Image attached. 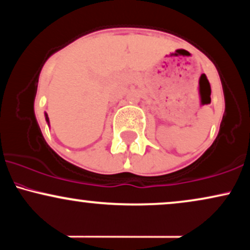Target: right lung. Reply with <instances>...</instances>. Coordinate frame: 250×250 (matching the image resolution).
Here are the masks:
<instances>
[{
  "instance_id": "add662e5",
  "label": "right lung",
  "mask_w": 250,
  "mask_h": 250,
  "mask_svg": "<svg viewBox=\"0 0 250 250\" xmlns=\"http://www.w3.org/2000/svg\"><path fill=\"white\" fill-rule=\"evenodd\" d=\"M44 116H45V121H47V122H48V125H49V117H48L47 113H44Z\"/></svg>"
}]
</instances>
